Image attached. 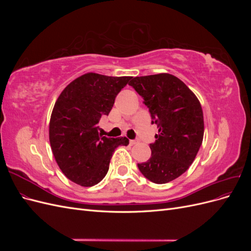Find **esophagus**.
Listing matches in <instances>:
<instances>
[{"mask_svg":"<svg viewBox=\"0 0 251 251\" xmlns=\"http://www.w3.org/2000/svg\"><path fill=\"white\" fill-rule=\"evenodd\" d=\"M136 143H137V141L136 140H130V146H135Z\"/></svg>","mask_w":251,"mask_h":251,"instance_id":"esophagus-1","label":"esophagus"}]
</instances>
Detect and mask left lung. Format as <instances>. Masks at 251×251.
Segmentation results:
<instances>
[{
	"instance_id": "obj_1",
	"label": "left lung",
	"mask_w": 251,
	"mask_h": 251,
	"mask_svg": "<svg viewBox=\"0 0 251 251\" xmlns=\"http://www.w3.org/2000/svg\"><path fill=\"white\" fill-rule=\"evenodd\" d=\"M128 85L143 97L159 128L150 144L151 158L138 163V169L154 183H168L185 173L198 154L204 135L201 103L183 81L169 73L132 77Z\"/></svg>"
}]
</instances>
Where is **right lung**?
Here are the masks:
<instances>
[{
    "mask_svg": "<svg viewBox=\"0 0 251 251\" xmlns=\"http://www.w3.org/2000/svg\"><path fill=\"white\" fill-rule=\"evenodd\" d=\"M131 78L89 72L71 81L56 100L49 123L50 146L60 171L74 183L85 187L100 183L114 151L128 144L126 137L101 136L98 123L109 115Z\"/></svg>",
    "mask_w": 251,
    "mask_h": 251,
    "instance_id": "add662e5",
    "label": "right lung"
}]
</instances>
